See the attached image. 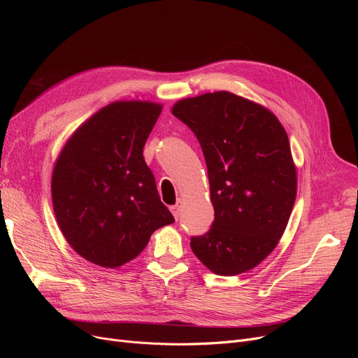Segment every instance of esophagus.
I'll return each mask as SVG.
<instances>
[{
	"mask_svg": "<svg viewBox=\"0 0 358 358\" xmlns=\"http://www.w3.org/2000/svg\"><path fill=\"white\" fill-rule=\"evenodd\" d=\"M180 200H178V203L177 204H174V206H171V208H169V210H171V213H173V216L176 217V219H178L180 217Z\"/></svg>",
	"mask_w": 358,
	"mask_h": 358,
	"instance_id": "1",
	"label": "esophagus"
}]
</instances>
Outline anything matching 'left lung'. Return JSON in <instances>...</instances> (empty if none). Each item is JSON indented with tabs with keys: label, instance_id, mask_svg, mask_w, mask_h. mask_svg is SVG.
Wrapping results in <instances>:
<instances>
[{
	"label": "left lung",
	"instance_id": "obj_1",
	"mask_svg": "<svg viewBox=\"0 0 358 358\" xmlns=\"http://www.w3.org/2000/svg\"><path fill=\"white\" fill-rule=\"evenodd\" d=\"M208 165L215 220L193 236L194 255L219 275L245 273L285 234L296 200V166L285 127L270 110L228 91L174 104Z\"/></svg>",
	"mask_w": 358,
	"mask_h": 358
}]
</instances>
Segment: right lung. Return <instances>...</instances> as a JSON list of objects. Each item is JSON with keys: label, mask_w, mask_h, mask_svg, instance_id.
I'll use <instances>...</instances> for the list:
<instances>
[{"label": "right lung", "mask_w": 358, "mask_h": 358, "mask_svg": "<svg viewBox=\"0 0 358 358\" xmlns=\"http://www.w3.org/2000/svg\"><path fill=\"white\" fill-rule=\"evenodd\" d=\"M161 110L150 101L111 103L73 131L56 159V220L73 251L100 267L136 258L150 235L174 222L143 158Z\"/></svg>", "instance_id": "1"}]
</instances>
